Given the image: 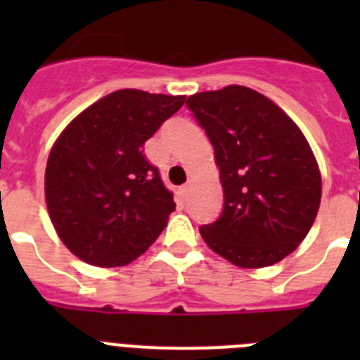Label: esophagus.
<instances>
[{"instance_id":"1","label":"esophagus","mask_w":360,"mask_h":360,"mask_svg":"<svg viewBox=\"0 0 360 360\" xmlns=\"http://www.w3.org/2000/svg\"><path fill=\"white\" fill-rule=\"evenodd\" d=\"M178 193H180V196H182V198L186 200L187 195H189V184H186V186L180 187V189H178Z\"/></svg>"}]
</instances>
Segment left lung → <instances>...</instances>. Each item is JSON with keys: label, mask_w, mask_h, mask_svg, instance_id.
I'll return each mask as SVG.
<instances>
[{"label": "left lung", "mask_w": 360, "mask_h": 360, "mask_svg": "<svg viewBox=\"0 0 360 360\" xmlns=\"http://www.w3.org/2000/svg\"><path fill=\"white\" fill-rule=\"evenodd\" d=\"M186 104L214 148L224 187V211L200 227L203 241L241 269L281 262L319 211L321 173L304 135L247 86L202 91Z\"/></svg>", "instance_id": "obj_1"}]
</instances>
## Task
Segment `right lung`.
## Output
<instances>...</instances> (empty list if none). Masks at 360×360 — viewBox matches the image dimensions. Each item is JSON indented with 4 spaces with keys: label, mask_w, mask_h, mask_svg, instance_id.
<instances>
[{
    "label": "right lung",
    "mask_w": 360,
    "mask_h": 360,
    "mask_svg": "<svg viewBox=\"0 0 360 360\" xmlns=\"http://www.w3.org/2000/svg\"><path fill=\"white\" fill-rule=\"evenodd\" d=\"M186 95L119 90L79 113L59 135L44 173L50 219L63 243L95 266L144 254L176 203L144 144Z\"/></svg>",
    "instance_id": "add662e5"
}]
</instances>
